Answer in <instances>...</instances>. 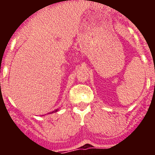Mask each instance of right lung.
Segmentation results:
<instances>
[{
  "mask_svg": "<svg viewBox=\"0 0 155 155\" xmlns=\"http://www.w3.org/2000/svg\"><path fill=\"white\" fill-rule=\"evenodd\" d=\"M59 109H56V110H54V111H53V112H52V113H56V112H57V111H58Z\"/></svg>",
  "mask_w": 155,
  "mask_h": 155,
  "instance_id": "obj_1",
  "label": "right lung"
}]
</instances>
